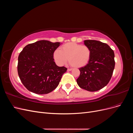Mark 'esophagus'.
<instances>
[{
  "mask_svg": "<svg viewBox=\"0 0 133 133\" xmlns=\"http://www.w3.org/2000/svg\"><path fill=\"white\" fill-rule=\"evenodd\" d=\"M72 69H68V71H71Z\"/></svg>",
  "mask_w": 133,
  "mask_h": 133,
  "instance_id": "1",
  "label": "esophagus"
}]
</instances>
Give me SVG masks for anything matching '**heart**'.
<instances>
[{"label": "heart", "instance_id": "obj_1", "mask_svg": "<svg viewBox=\"0 0 133 133\" xmlns=\"http://www.w3.org/2000/svg\"><path fill=\"white\" fill-rule=\"evenodd\" d=\"M91 56V50L87 45L76 43H68L60 46V50L54 52L53 57L58 65L62 66L68 59L70 64L75 68H81L89 62Z\"/></svg>", "mask_w": 133, "mask_h": 133}]
</instances>
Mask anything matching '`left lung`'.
I'll return each instance as SVG.
<instances>
[{
	"label": "left lung",
	"instance_id": "obj_1",
	"mask_svg": "<svg viewBox=\"0 0 133 133\" xmlns=\"http://www.w3.org/2000/svg\"><path fill=\"white\" fill-rule=\"evenodd\" d=\"M89 47L91 56L87 65L79 68L80 76L76 79L80 88L96 91L109 82L115 67L114 53L108 44L94 40L84 41Z\"/></svg>",
	"mask_w": 133,
	"mask_h": 133
}]
</instances>
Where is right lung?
<instances>
[{"label": "right lung", "mask_w": 133, "mask_h": 133, "mask_svg": "<svg viewBox=\"0 0 133 133\" xmlns=\"http://www.w3.org/2000/svg\"><path fill=\"white\" fill-rule=\"evenodd\" d=\"M59 42L39 41L23 48L18 57V73L23 84L30 91L45 94L59 85L62 75L67 70L64 66L56 65L54 51Z\"/></svg>", "instance_id": "right-lung-1"}]
</instances>
